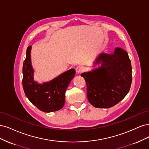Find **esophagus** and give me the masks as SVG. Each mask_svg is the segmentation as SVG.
I'll list each match as a JSON object with an SVG mask.
<instances>
[{
  "mask_svg": "<svg viewBox=\"0 0 149 149\" xmlns=\"http://www.w3.org/2000/svg\"><path fill=\"white\" fill-rule=\"evenodd\" d=\"M84 70V68L82 66H78L77 68H76V72H77L78 74L79 73H81V72H82Z\"/></svg>",
  "mask_w": 149,
  "mask_h": 149,
  "instance_id": "obj_1",
  "label": "esophagus"
}]
</instances>
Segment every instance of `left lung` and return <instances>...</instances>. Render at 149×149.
<instances>
[{"label":"left lung","mask_w":149,"mask_h":149,"mask_svg":"<svg viewBox=\"0 0 149 149\" xmlns=\"http://www.w3.org/2000/svg\"><path fill=\"white\" fill-rule=\"evenodd\" d=\"M95 68L81 74L87 87V98L95 108H109L128 93L132 67L127 52L116 47L113 52H102L93 64Z\"/></svg>","instance_id":"8db88e82"}]
</instances>
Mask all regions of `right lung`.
<instances>
[{"instance_id":"obj_1","label":"right lung","mask_w":149,"mask_h":149,"mask_svg":"<svg viewBox=\"0 0 149 149\" xmlns=\"http://www.w3.org/2000/svg\"><path fill=\"white\" fill-rule=\"evenodd\" d=\"M31 51V46H28L23 65L22 83L25 95L32 104L43 112L58 111L64 107L65 91L75 75V70L72 68L48 81L38 82L34 79Z\"/></svg>"}]
</instances>
